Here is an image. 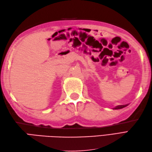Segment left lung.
Instances as JSON below:
<instances>
[{
	"instance_id": "obj_1",
	"label": "left lung",
	"mask_w": 152,
	"mask_h": 152,
	"mask_svg": "<svg viewBox=\"0 0 152 152\" xmlns=\"http://www.w3.org/2000/svg\"><path fill=\"white\" fill-rule=\"evenodd\" d=\"M128 104H124V105H118V106H115V108H114L113 109L114 110H118V109H121V108H125V107H126V106H127Z\"/></svg>"
}]
</instances>
